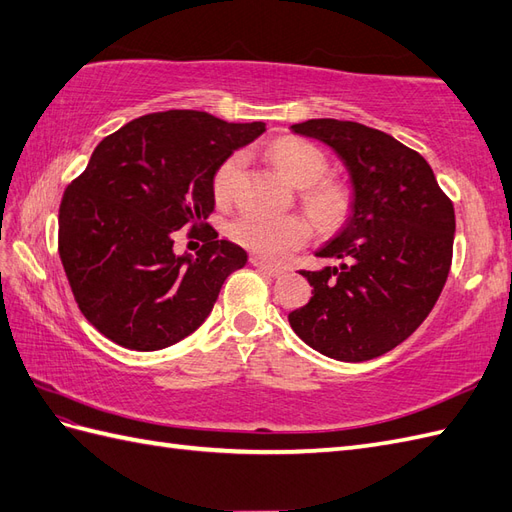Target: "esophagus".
<instances>
[{"mask_svg": "<svg viewBox=\"0 0 512 512\" xmlns=\"http://www.w3.org/2000/svg\"><path fill=\"white\" fill-rule=\"evenodd\" d=\"M249 263H252L256 269H260L263 273H267V276H271V278H280V276H282V269H278V267H273V265L265 263V260H263V258H258V256H252V258H249Z\"/></svg>", "mask_w": 512, "mask_h": 512, "instance_id": "esophagus-1", "label": "esophagus"}]
</instances>
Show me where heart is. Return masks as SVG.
<instances>
[{
	"mask_svg": "<svg viewBox=\"0 0 512 512\" xmlns=\"http://www.w3.org/2000/svg\"><path fill=\"white\" fill-rule=\"evenodd\" d=\"M267 156L286 180L302 186V204L319 230L330 232L343 226L352 213V191L341 180L326 178L328 158L317 145L297 136H280L269 143ZM241 165V154H232L217 167L213 176L217 202L232 197ZM228 232L234 243L249 252L267 260H282L308 241L310 226L299 215L269 217L247 210L232 219Z\"/></svg>",
	"mask_w": 512,
	"mask_h": 512,
	"instance_id": "obj_1",
	"label": "heart"
}]
</instances>
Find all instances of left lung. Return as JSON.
I'll list each match as a JSON object with an SVG mask.
<instances>
[{
	"label": "left lung",
	"instance_id": "obj_1",
	"mask_svg": "<svg viewBox=\"0 0 512 512\" xmlns=\"http://www.w3.org/2000/svg\"><path fill=\"white\" fill-rule=\"evenodd\" d=\"M295 134L330 145L350 169L352 215L317 252L341 267L299 271L313 286L289 315L306 345L345 363L382 356L430 315L450 276L454 204L419 152L356 121L310 119Z\"/></svg>",
	"mask_w": 512,
	"mask_h": 512
}]
</instances>
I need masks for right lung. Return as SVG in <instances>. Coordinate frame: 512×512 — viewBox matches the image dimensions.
Wrapping results in <instances>:
<instances>
[{
  "mask_svg": "<svg viewBox=\"0 0 512 512\" xmlns=\"http://www.w3.org/2000/svg\"><path fill=\"white\" fill-rule=\"evenodd\" d=\"M263 121L228 123L199 110L152 112L108 134L62 195L58 254L82 315L106 339L136 352L178 343L202 326L221 284L247 263L217 241L213 176ZM207 243L191 261L172 234Z\"/></svg>",
  "mask_w": 512,
  "mask_h": 512,
  "instance_id": "right-lung-1",
  "label": "right lung"
}]
</instances>
